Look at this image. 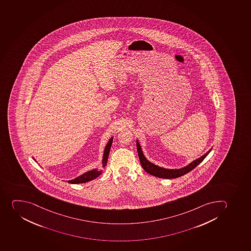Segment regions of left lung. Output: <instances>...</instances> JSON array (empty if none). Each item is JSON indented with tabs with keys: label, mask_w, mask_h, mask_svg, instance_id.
I'll return each instance as SVG.
<instances>
[{
	"label": "left lung",
	"mask_w": 251,
	"mask_h": 251,
	"mask_svg": "<svg viewBox=\"0 0 251 251\" xmlns=\"http://www.w3.org/2000/svg\"><path fill=\"white\" fill-rule=\"evenodd\" d=\"M136 147H137V152H138L139 158H140V164L142 166L143 169L150 175L155 176V177H161V178H176V177H181L182 175H186L187 173L190 172L193 169L196 168V166L200 165L205 157L208 155L212 149L206 152L204 155L200 156V158L196 159L195 161H192L191 163L189 164L188 166H185L183 168L177 169V170H169V169L161 168L159 166H156L152 162L148 161L145 155L143 153L141 147L139 144L138 140H136Z\"/></svg>",
	"instance_id": "left-lung-1"
}]
</instances>
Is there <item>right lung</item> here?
Here are the masks:
<instances>
[{"instance_id": "1", "label": "right lung", "mask_w": 251, "mask_h": 251, "mask_svg": "<svg viewBox=\"0 0 251 251\" xmlns=\"http://www.w3.org/2000/svg\"><path fill=\"white\" fill-rule=\"evenodd\" d=\"M113 137H111L109 140L107 145H106L105 150H104L103 157H102V166L105 167L107 163V160H108L109 152L111 150V145H112ZM35 160V159H34ZM101 170H92L88 171V172L83 174L81 176L76 177L73 180H69L68 181L69 183L71 184H78V183H84V182H90L91 180H94L97 177H99V175H101Z\"/></svg>"}]
</instances>
